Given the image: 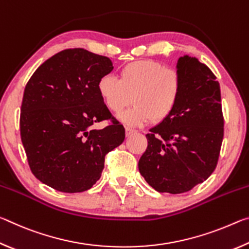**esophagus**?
Returning <instances> with one entry per match:
<instances>
[{"label": "esophagus", "mask_w": 249, "mask_h": 249, "mask_svg": "<svg viewBox=\"0 0 249 249\" xmlns=\"http://www.w3.org/2000/svg\"><path fill=\"white\" fill-rule=\"evenodd\" d=\"M125 132H126V136H130V135L137 133V130L132 129V128H129V127H126L125 128Z\"/></svg>", "instance_id": "34e87169"}]
</instances>
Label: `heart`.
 Returning <instances> with one entry per match:
<instances>
[{
    "label": "heart",
    "instance_id": "1",
    "mask_svg": "<svg viewBox=\"0 0 249 249\" xmlns=\"http://www.w3.org/2000/svg\"><path fill=\"white\" fill-rule=\"evenodd\" d=\"M98 91L107 107L120 113L134 102V107L120 116L130 126L161 122L178 104L182 91L179 71L153 60H137L121 69L120 79L111 73L98 81Z\"/></svg>",
    "mask_w": 249,
    "mask_h": 249
}]
</instances>
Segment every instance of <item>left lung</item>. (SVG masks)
Returning <instances> with one entry per match:
<instances>
[{
  "instance_id": "left-lung-1",
  "label": "left lung",
  "mask_w": 249,
  "mask_h": 249,
  "mask_svg": "<svg viewBox=\"0 0 249 249\" xmlns=\"http://www.w3.org/2000/svg\"><path fill=\"white\" fill-rule=\"evenodd\" d=\"M182 91L174 112L150 128L138 169L158 192L178 195L209 178L217 165L224 135L220 83L195 57H180Z\"/></svg>"
}]
</instances>
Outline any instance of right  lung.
<instances>
[{
  "instance_id": "1",
  "label": "right lung",
  "mask_w": 249,
  "mask_h": 249,
  "mask_svg": "<svg viewBox=\"0 0 249 249\" xmlns=\"http://www.w3.org/2000/svg\"><path fill=\"white\" fill-rule=\"evenodd\" d=\"M112 70L107 57L66 49L40 65L25 87L20 138L33 175L54 190H89L102 174L105 155L124 142L123 125L98 91L99 79ZM105 119L111 124L94 128Z\"/></svg>"
}]
</instances>
